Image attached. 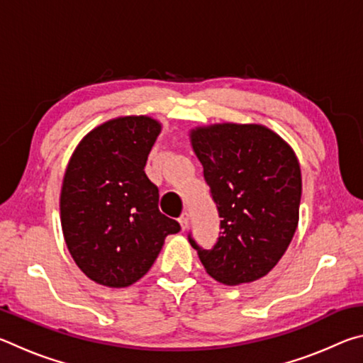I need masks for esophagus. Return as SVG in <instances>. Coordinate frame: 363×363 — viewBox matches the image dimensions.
Returning <instances> with one entry per match:
<instances>
[{
    "instance_id": "1",
    "label": "esophagus",
    "mask_w": 363,
    "mask_h": 363,
    "mask_svg": "<svg viewBox=\"0 0 363 363\" xmlns=\"http://www.w3.org/2000/svg\"><path fill=\"white\" fill-rule=\"evenodd\" d=\"M179 224L182 227V230H186L189 227V213H182V216L179 218Z\"/></svg>"
}]
</instances>
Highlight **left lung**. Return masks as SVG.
Masks as SVG:
<instances>
[{"mask_svg": "<svg viewBox=\"0 0 363 363\" xmlns=\"http://www.w3.org/2000/svg\"><path fill=\"white\" fill-rule=\"evenodd\" d=\"M216 201L220 235L199 251L206 274L224 285L250 284L267 275L296 232L301 168L286 140L267 126L216 123L190 130Z\"/></svg>", "mask_w": 363, "mask_h": 363, "instance_id": "obj_1", "label": "left lung"}]
</instances>
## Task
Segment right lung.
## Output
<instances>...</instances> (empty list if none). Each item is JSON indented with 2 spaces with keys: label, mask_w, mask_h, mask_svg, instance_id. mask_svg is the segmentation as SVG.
Returning a JSON list of instances; mask_svg holds the SVG:
<instances>
[{
  "label": "right lung",
  "mask_w": 363,
  "mask_h": 363,
  "mask_svg": "<svg viewBox=\"0 0 363 363\" xmlns=\"http://www.w3.org/2000/svg\"><path fill=\"white\" fill-rule=\"evenodd\" d=\"M162 133L147 115L96 126L79 140L60 189L65 245L86 277L108 288L136 284L149 272L169 233L181 225L158 210V189L145 162Z\"/></svg>",
  "instance_id": "right-lung-1"
}]
</instances>
